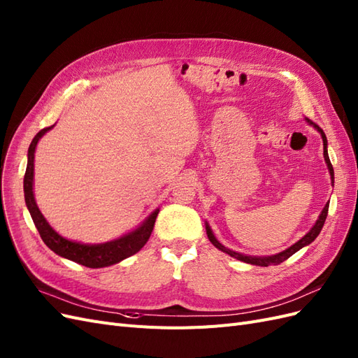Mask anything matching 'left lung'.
Here are the masks:
<instances>
[{"instance_id":"obj_1","label":"left lung","mask_w":358,"mask_h":358,"mask_svg":"<svg viewBox=\"0 0 358 358\" xmlns=\"http://www.w3.org/2000/svg\"><path fill=\"white\" fill-rule=\"evenodd\" d=\"M305 120H306L310 126H313V128H315L317 132H318V134L321 135V138H322V147H324V160H326V165H327L329 174H330V180H331V186H333V184H334V172H333V166H331V164H330L329 153H327V138H326V134L322 132V129L320 128V126H317L315 123H313L309 119H305ZM327 211H329V202L326 203V206H324V208H322L321 214L318 215V220L315 222V224H314L313 227H310V230H309V232H308L303 238L299 239V241L296 242V244H293L292 247H288V248H285L284 251L276 252V255H272V256H248V255H242V252H238V251H234V250H230V248L224 247V245L222 244V242L214 236V234H213V230H211L208 222H205V229H206V235H208V239L211 241V244H213L215 248H218L220 251L226 252V255H229L230 257H234V259L241 260V262H244V263L256 264V266H271V264H280V263H282V262L287 260L288 257H292V256L294 255V252H297L301 248L309 245L310 242H314L315 238L320 235L322 226H324L326 217H327Z\"/></svg>"}]
</instances>
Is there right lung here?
Here are the masks:
<instances>
[{"label": "right lung", "instance_id": "1", "mask_svg": "<svg viewBox=\"0 0 358 358\" xmlns=\"http://www.w3.org/2000/svg\"><path fill=\"white\" fill-rule=\"evenodd\" d=\"M53 128L55 124L41 129L36 136H34V140L31 141L28 148V165L24 178L27 208L32 217V222L36 224L43 242L53 252H56L57 256L76 262L78 264H83V266L92 269L111 266V264H116L124 259L134 256L135 252L140 251L147 244L150 235H152L156 217L159 214V208L155 210L140 226L131 230V232L124 234L116 239L101 242V244H83V242L64 238L49 224V222L45 220L44 215L38 210L36 198H34V155H36V148L38 141L41 140V136Z\"/></svg>", "mask_w": 358, "mask_h": 358}]
</instances>
